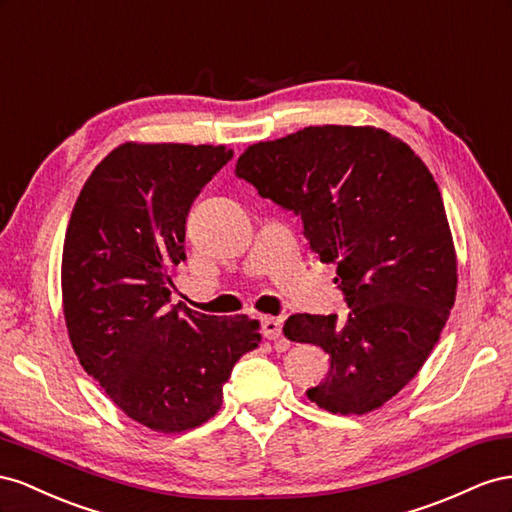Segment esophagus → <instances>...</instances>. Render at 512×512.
Listing matches in <instances>:
<instances>
[{"label": "esophagus", "mask_w": 512, "mask_h": 512, "mask_svg": "<svg viewBox=\"0 0 512 512\" xmlns=\"http://www.w3.org/2000/svg\"><path fill=\"white\" fill-rule=\"evenodd\" d=\"M261 332H264V337L270 341L281 339L283 337V321L276 317H264L261 319Z\"/></svg>", "instance_id": "1"}]
</instances>
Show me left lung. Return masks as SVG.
Here are the masks:
<instances>
[{
  "instance_id": "8db88e82",
  "label": "left lung",
  "mask_w": 512,
  "mask_h": 512,
  "mask_svg": "<svg viewBox=\"0 0 512 512\" xmlns=\"http://www.w3.org/2000/svg\"><path fill=\"white\" fill-rule=\"evenodd\" d=\"M236 175L298 214L311 251L337 264L345 324L296 313L283 326L289 341L330 356L309 399L343 416L382 407L425 364L455 304V246L433 175L410 145L371 126L255 143Z\"/></svg>"
}]
</instances>
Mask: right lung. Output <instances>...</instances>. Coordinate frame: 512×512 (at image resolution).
I'll list each match as a JSON object with an SVG mask.
<instances>
[{
  "label": "right lung",
  "instance_id": "add662e5",
  "mask_svg": "<svg viewBox=\"0 0 512 512\" xmlns=\"http://www.w3.org/2000/svg\"><path fill=\"white\" fill-rule=\"evenodd\" d=\"M231 158L225 145L124 143L87 178L66 229L72 349L126 416L160 433L208 422L233 364L261 343L246 315L169 304L188 210Z\"/></svg>",
  "mask_w": 512,
  "mask_h": 512
}]
</instances>
